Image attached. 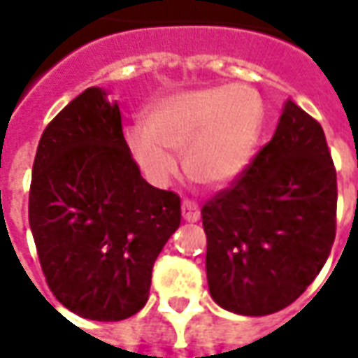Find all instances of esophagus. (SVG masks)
Here are the masks:
<instances>
[{
    "instance_id": "obj_1",
    "label": "esophagus",
    "mask_w": 358,
    "mask_h": 358,
    "mask_svg": "<svg viewBox=\"0 0 358 358\" xmlns=\"http://www.w3.org/2000/svg\"><path fill=\"white\" fill-rule=\"evenodd\" d=\"M182 217L187 222H197L199 217H201V210L197 207V203L189 201V199H184L182 201Z\"/></svg>"
}]
</instances>
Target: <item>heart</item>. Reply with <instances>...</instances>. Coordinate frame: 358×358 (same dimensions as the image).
<instances>
[{
	"instance_id": "heart-1",
	"label": "heart",
	"mask_w": 358,
	"mask_h": 358,
	"mask_svg": "<svg viewBox=\"0 0 358 358\" xmlns=\"http://www.w3.org/2000/svg\"><path fill=\"white\" fill-rule=\"evenodd\" d=\"M263 122V103L248 86H210L163 97L149 109L145 126L126 134L143 176L166 186L184 171L192 180L224 187L248 169Z\"/></svg>"
}]
</instances>
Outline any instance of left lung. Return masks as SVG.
Returning a JSON list of instances; mask_svg holds the SVG:
<instances>
[{"label":"left lung","mask_w":358,"mask_h":358,"mask_svg":"<svg viewBox=\"0 0 358 358\" xmlns=\"http://www.w3.org/2000/svg\"><path fill=\"white\" fill-rule=\"evenodd\" d=\"M338 182L322 126L287 99L272 140L203 205L207 282L243 316L282 310L318 276L336 240Z\"/></svg>","instance_id":"8db88e82"}]
</instances>
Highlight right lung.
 Returning <instances> with one entry per match:
<instances>
[{"instance_id":"1","label":"right lung","mask_w":358,"mask_h":358,"mask_svg":"<svg viewBox=\"0 0 358 358\" xmlns=\"http://www.w3.org/2000/svg\"><path fill=\"white\" fill-rule=\"evenodd\" d=\"M180 218L178 195L141 178L105 90H84L43 130L28 220L45 282L74 315L117 322L141 310Z\"/></svg>"}]
</instances>
